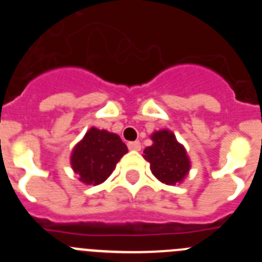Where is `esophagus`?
<instances>
[{
	"instance_id": "esophagus-1",
	"label": "esophagus",
	"mask_w": 262,
	"mask_h": 262,
	"mask_svg": "<svg viewBox=\"0 0 262 262\" xmlns=\"http://www.w3.org/2000/svg\"><path fill=\"white\" fill-rule=\"evenodd\" d=\"M127 145H128V148L131 151H140V149H142V145H140L139 142H129Z\"/></svg>"
}]
</instances>
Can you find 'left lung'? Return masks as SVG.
I'll return each mask as SVG.
<instances>
[{
  "label": "left lung",
  "instance_id": "1",
  "mask_svg": "<svg viewBox=\"0 0 262 262\" xmlns=\"http://www.w3.org/2000/svg\"><path fill=\"white\" fill-rule=\"evenodd\" d=\"M152 145L144 149V157L155 177L165 185L181 184L191 168L184 145L170 129H159L151 135Z\"/></svg>",
  "mask_w": 262,
  "mask_h": 262
}]
</instances>
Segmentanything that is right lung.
Segmentation results:
<instances>
[{"label":"right lung","mask_w":262,"mask_h":262,"mask_svg":"<svg viewBox=\"0 0 262 262\" xmlns=\"http://www.w3.org/2000/svg\"><path fill=\"white\" fill-rule=\"evenodd\" d=\"M127 145L114 133L90 127L71 154V166L85 185L102 184L110 177Z\"/></svg>","instance_id":"obj_1"}]
</instances>
